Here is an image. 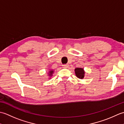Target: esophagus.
<instances>
[{
  "label": "esophagus",
  "mask_w": 124,
  "mask_h": 124,
  "mask_svg": "<svg viewBox=\"0 0 124 124\" xmlns=\"http://www.w3.org/2000/svg\"><path fill=\"white\" fill-rule=\"evenodd\" d=\"M62 67H63V68H67L68 67H69V65H68V64H63V65H62Z\"/></svg>",
  "instance_id": "1"
}]
</instances>
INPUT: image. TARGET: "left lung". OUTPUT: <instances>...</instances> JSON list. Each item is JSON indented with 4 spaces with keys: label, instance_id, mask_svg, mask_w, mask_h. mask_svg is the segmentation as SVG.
Masks as SVG:
<instances>
[{
    "label": "left lung",
    "instance_id": "1",
    "mask_svg": "<svg viewBox=\"0 0 124 124\" xmlns=\"http://www.w3.org/2000/svg\"><path fill=\"white\" fill-rule=\"evenodd\" d=\"M75 72L76 77L80 79H83L85 77V72L82 68H76L75 69Z\"/></svg>",
    "mask_w": 124,
    "mask_h": 124
}]
</instances>
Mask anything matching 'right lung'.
I'll use <instances>...</instances> for the list:
<instances>
[{"label": "right lung", "instance_id": "1", "mask_svg": "<svg viewBox=\"0 0 124 124\" xmlns=\"http://www.w3.org/2000/svg\"><path fill=\"white\" fill-rule=\"evenodd\" d=\"M54 73V70L52 69H49V71L48 72V76L49 77H51L52 76H53V74ZM49 79H51V78H49Z\"/></svg>", "mask_w": 124, "mask_h": 124}]
</instances>
